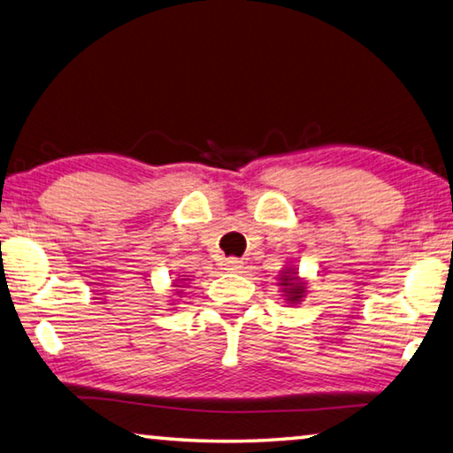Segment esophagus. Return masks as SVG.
I'll use <instances>...</instances> for the list:
<instances>
[{"mask_svg": "<svg viewBox=\"0 0 453 453\" xmlns=\"http://www.w3.org/2000/svg\"><path fill=\"white\" fill-rule=\"evenodd\" d=\"M226 266H227V270H232V273H242V270H244V262L238 258H227Z\"/></svg>", "mask_w": 453, "mask_h": 453, "instance_id": "34e87169", "label": "esophagus"}]
</instances>
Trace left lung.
<instances>
[{
	"label": "left lung",
	"instance_id": "1",
	"mask_svg": "<svg viewBox=\"0 0 453 453\" xmlns=\"http://www.w3.org/2000/svg\"><path fill=\"white\" fill-rule=\"evenodd\" d=\"M280 285L288 288V295H291L288 296V301H293V303L299 301L303 293H305V285L296 280L295 270H285V273L280 274Z\"/></svg>",
	"mask_w": 453,
	"mask_h": 453
}]
</instances>
